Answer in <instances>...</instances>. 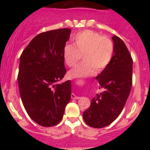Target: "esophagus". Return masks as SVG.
<instances>
[{"instance_id": "esophagus-1", "label": "esophagus", "mask_w": 150, "mask_h": 150, "mask_svg": "<svg viewBox=\"0 0 150 150\" xmlns=\"http://www.w3.org/2000/svg\"><path fill=\"white\" fill-rule=\"evenodd\" d=\"M71 98L72 99H79V97L76 96V95H75L74 94H71Z\"/></svg>"}]
</instances>
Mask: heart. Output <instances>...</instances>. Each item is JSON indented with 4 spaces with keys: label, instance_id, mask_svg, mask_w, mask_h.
<instances>
[{
    "label": "heart",
    "instance_id": "1",
    "mask_svg": "<svg viewBox=\"0 0 150 150\" xmlns=\"http://www.w3.org/2000/svg\"><path fill=\"white\" fill-rule=\"evenodd\" d=\"M74 45L64 47L63 59L68 67H74L80 59L84 62L68 72L71 79L87 77L103 71L109 65L113 56L114 45L107 37L93 30H86L76 34L73 38Z\"/></svg>",
    "mask_w": 150,
    "mask_h": 150
}]
</instances>
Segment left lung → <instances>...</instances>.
<instances>
[{"mask_svg":"<svg viewBox=\"0 0 150 150\" xmlns=\"http://www.w3.org/2000/svg\"><path fill=\"white\" fill-rule=\"evenodd\" d=\"M114 55L109 65L95 79L104 91L97 94L89 108L83 112V120L93 128L109 125L121 113L132 86L133 60L125 43L114 35Z\"/></svg>","mask_w":150,"mask_h":150,"instance_id":"left-lung-1","label":"left lung"}]
</instances>
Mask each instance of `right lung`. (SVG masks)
I'll return each instance as SVG.
<instances>
[{"instance_id": "1", "label": "right lung", "mask_w": 150, "mask_h": 150, "mask_svg": "<svg viewBox=\"0 0 150 150\" xmlns=\"http://www.w3.org/2000/svg\"><path fill=\"white\" fill-rule=\"evenodd\" d=\"M71 30L61 28L34 37L22 52L18 84L30 119L43 127L56 125L71 100V82L56 84L66 74L63 50Z\"/></svg>"}]
</instances>
